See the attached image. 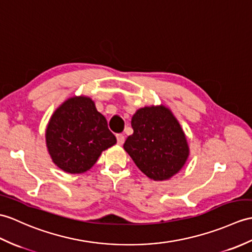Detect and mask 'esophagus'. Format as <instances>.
<instances>
[{
  "label": "esophagus",
  "instance_id": "1",
  "mask_svg": "<svg viewBox=\"0 0 252 252\" xmlns=\"http://www.w3.org/2000/svg\"><path fill=\"white\" fill-rule=\"evenodd\" d=\"M117 143H118L119 145H122L125 143V135L124 134H117Z\"/></svg>",
  "mask_w": 252,
  "mask_h": 252
}]
</instances>
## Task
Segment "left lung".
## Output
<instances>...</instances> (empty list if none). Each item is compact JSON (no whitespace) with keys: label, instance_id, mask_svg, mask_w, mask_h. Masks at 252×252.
<instances>
[{"label":"left lung","instance_id":"obj_1","mask_svg":"<svg viewBox=\"0 0 252 252\" xmlns=\"http://www.w3.org/2000/svg\"><path fill=\"white\" fill-rule=\"evenodd\" d=\"M133 134L124 148L136 166L154 180H165L179 172L189 156L178 121L164 106L144 107L132 117Z\"/></svg>","mask_w":252,"mask_h":252}]
</instances>
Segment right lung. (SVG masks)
I'll list each match as a JSON object with an SVG mask.
<instances>
[{
  "instance_id": "right-lung-1",
  "label": "right lung",
  "mask_w": 252,
  "mask_h": 252,
  "mask_svg": "<svg viewBox=\"0 0 252 252\" xmlns=\"http://www.w3.org/2000/svg\"><path fill=\"white\" fill-rule=\"evenodd\" d=\"M46 142L57 166L71 174L91 168L102 151L117 139L105 117L89 97H72L52 115L47 126Z\"/></svg>"
}]
</instances>
